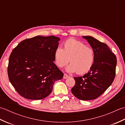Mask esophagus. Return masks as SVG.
Wrapping results in <instances>:
<instances>
[{
    "label": "esophagus",
    "mask_w": 125,
    "mask_h": 125,
    "mask_svg": "<svg viewBox=\"0 0 125 125\" xmlns=\"http://www.w3.org/2000/svg\"><path fill=\"white\" fill-rule=\"evenodd\" d=\"M68 77H69V76L68 75H67V74H65V73L64 74V76H63V78L66 79Z\"/></svg>",
    "instance_id": "34e87169"
}]
</instances>
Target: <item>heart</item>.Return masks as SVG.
Returning <instances> with one entry per match:
<instances>
[{
    "instance_id": "heart-1",
    "label": "heart",
    "mask_w": 125,
    "mask_h": 125,
    "mask_svg": "<svg viewBox=\"0 0 125 125\" xmlns=\"http://www.w3.org/2000/svg\"><path fill=\"white\" fill-rule=\"evenodd\" d=\"M54 58L56 64L60 68L65 66L70 59L71 63L66 68V71L81 75L91 70L95 56L91 48L76 40L69 39L64 42V49L58 47L55 49Z\"/></svg>"
}]
</instances>
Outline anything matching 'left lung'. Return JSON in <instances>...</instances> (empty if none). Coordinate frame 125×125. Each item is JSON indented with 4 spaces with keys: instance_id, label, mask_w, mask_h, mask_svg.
I'll list each match as a JSON object with an SVG mask.
<instances>
[{
    "instance_id": "left-lung-1",
    "label": "left lung",
    "mask_w": 125,
    "mask_h": 125,
    "mask_svg": "<svg viewBox=\"0 0 125 125\" xmlns=\"http://www.w3.org/2000/svg\"><path fill=\"white\" fill-rule=\"evenodd\" d=\"M94 52L92 68L83 76L74 77L75 85L71 92L78 99L90 100L102 95L114 81L116 57L107 45L90 36H83Z\"/></svg>"
}]
</instances>
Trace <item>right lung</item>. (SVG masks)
Returning <instances> with one entry per match:
<instances>
[{"mask_svg":"<svg viewBox=\"0 0 125 125\" xmlns=\"http://www.w3.org/2000/svg\"><path fill=\"white\" fill-rule=\"evenodd\" d=\"M60 39L36 36L21 41L13 49L8 65V76L19 94L26 99L40 100L52 92L55 82L63 73L54 61Z\"/></svg>","mask_w":125,"mask_h":125,"instance_id":"1","label":"right lung"}]
</instances>
